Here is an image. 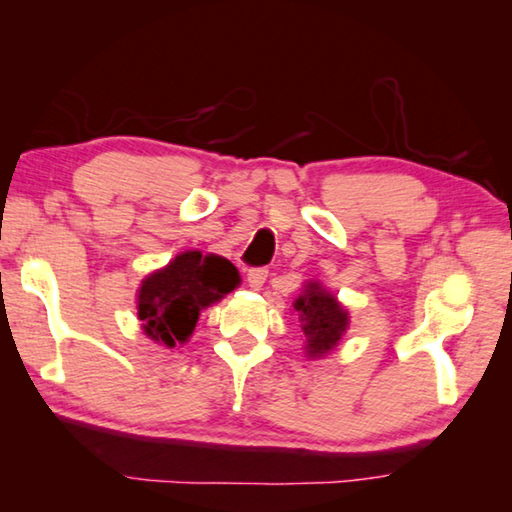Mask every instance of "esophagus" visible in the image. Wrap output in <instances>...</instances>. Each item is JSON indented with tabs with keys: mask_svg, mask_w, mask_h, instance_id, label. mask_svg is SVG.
<instances>
[{
	"mask_svg": "<svg viewBox=\"0 0 512 512\" xmlns=\"http://www.w3.org/2000/svg\"><path fill=\"white\" fill-rule=\"evenodd\" d=\"M248 286L253 288V290H262V286L266 284V279H268V270L266 268H253V270H248Z\"/></svg>",
	"mask_w": 512,
	"mask_h": 512,
	"instance_id": "34e87169",
	"label": "esophagus"
}]
</instances>
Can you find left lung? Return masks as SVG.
<instances>
[{
    "label": "left lung",
    "instance_id": "left-lung-1",
    "mask_svg": "<svg viewBox=\"0 0 512 512\" xmlns=\"http://www.w3.org/2000/svg\"><path fill=\"white\" fill-rule=\"evenodd\" d=\"M292 310L299 314L301 332L306 336V358H323L339 347L350 328V310L325 288L321 281L310 279L303 284Z\"/></svg>",
    "mask_w": 512,
    "mask_h": 512
}]
</instances>
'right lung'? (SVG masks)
I'll list each match as a JSON object with an SVG mask.
<instances>
[{
  "label": "right lung",
  "instance_id": "1",
  "mask_svg": "<svg viewBox=\"0 0 512 512\" xmlns=\"http://www.w3.org/2000/svg\"><path fill=\"white\" fill-rule=\"evenodd\" d=\"M239 281L237 268L226 257L184 250L140 281L136 306L145 336L167 350L184 345L200 312L222 301Z\"/></svg>",
  "mask_w": 512,
  "mask_h": 512
}]
</instances>
